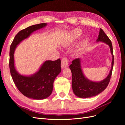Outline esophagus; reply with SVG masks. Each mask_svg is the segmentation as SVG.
<instances>
[{
    "label": "esophagus",
    "mask_w": 125,
    "mask_h": 125,
    "mask_svg": "<svg viewBox=\"0 0 125 125\" xmlns=\"http://www.w3.org/2000/svg\"><path fill=\"white\" fill-rule=\"evenodd\" d=\"M68 60L66 57L63 58L61 62V67L62 68H65L68 67Z\"/></svg>",
    "instance_id": "obj_1"
}]
</instances>
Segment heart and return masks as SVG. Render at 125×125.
I'll use <instances>...</instances> for the list:
<instances>
[{
  "label": "heart",
  "mask_w": 125,
  "mask_h": 125,
  "mask_svg": "<svg viewBox=\"0 0 125 125\" xmlns=\"http://www.w3.org/2000/svg\"><path fill=\"white\" fill-rule=\"evenodd\" d=\"M81 35H82V32L80 29H76L73 30V31H72L70 32V35L66 39V40L65 41V42L63 43V46H67L68 45L73 43L74 41L78 39L79 38H80ZM86 44H87L86 41H83L82 42H81V43L80 44V45L79 47L78 52H80L82 50H83V48H84L86 46Z\"/></svg>",
  "instance_id": "b5f03b06"
}]
</instances>
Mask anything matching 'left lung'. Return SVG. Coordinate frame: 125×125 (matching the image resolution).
<instances>
[{"label": "left lung", "instance_id": "left-lung-1", "mask_svg": "<svg viewBox=\"0 0 125 125\" xmlns=\"http://www.w3.org/2000/svg\"><path fill=\"white\" fill-rule=\"evenodd\" d=\"M99 42L106 43L110 48L111 54L112 56L110 71L107 76L103 80L93 81L85 76L81 67V59L79 58L73 60L69 66L73 76L72 88L74 94L78 97L88 98L98 95L106 88L110 81L114 65L113 46L111 40L102 29L100 30L99 35L96 40V42Z\"/></svg>", "mask_w": 125, "mask_h": 125}]
</instances>
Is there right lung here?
Here are the masks:
<instances>
[{
	"label": "right lung",
	"instance_id": "right-lung-1",
	"mask_svg": "<svg viewBox=\"0 0 125 125\" xmlns=\"http://www.w3.org/2000/svg\"><path fill=\"white\" fill-rule=\"evenodd\" d=\"M46 23L33 25L20 31L15 36L10 48L9 68L11 77L19 91L28 98L43 100L51 95L53 90V83L56 77L61 72V61L46 60L39 70L29 75L20 74L16 69L14 54L18 45L28 39L37 30L45 28Z\"/></svg>",
	"mask_w": 125,
	"mask_h": 125
}]
</instances>
